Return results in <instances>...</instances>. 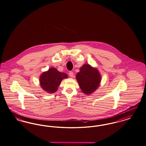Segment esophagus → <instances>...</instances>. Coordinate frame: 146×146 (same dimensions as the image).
I'll list each match as a JSON object with an SVG mask.
<instances>
[{"mask_svg": "<svg viewBox=\"0 0 146 146\" xmlns=\"http://www.w3.org/2000/svg\"><path fill=\"white\" fill-rule=\"evenodd\" d=\"M69 76L71 78H73V76H74V74H73V72H72V71H70V72H69Z\"/></svg>", "mask_w": 146, "mask_h": 146, "instance_id": "34e87169", "label": "esophagus"}]
</instances>
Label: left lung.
<instances>
[{"label": "left lung", "instance_id": "left-lung-1", "mask_svg": "<svg viewBox=\"0 0 146 146\" xmlns=\"http://www.w3.org/2000/svg\"><path fill=\"white\" fill-rule=\"evenodd\" d=\"M76 79L82 92L86 95L93 93L99 87L101 76L98 70L88 64H85L77 73Z\"/></svg>", "mask_w": 146, "mask_h": 146}]
</instances>
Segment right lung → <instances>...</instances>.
Wrapping results in <instances>:
<instances>
[{
    "mask_svg": "<svg viewBox=\"0 0 146 146\" xmlns=\"http://www.w3.org/2000/svg\"><path fill=\"white\" fill-rule=\"evenodd\" d=\"M67 78L68 76L66 73L52 67L41 74L39 78L40 86L46 92L53 93L58 90L61 81Z\"/></svg>",
    "mask_w": 146,
    "mask_h": 146,
    "instance_id": "1",
    "label": "right lung"
}]
</instances>
